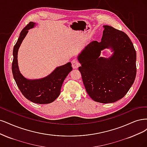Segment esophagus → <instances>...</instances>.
I'll return each instance as SVG.
<instances>
[{"mask_svg": "<svg viewBox=\"0 0 147 147\" xmlns=\"http://www.w3.org/2000/svg\"><path fill=\"white\" fill-rule=\"evenodd\" d=\"M71 64H72V67L73 68L76 69L78 68L79 66H80V63L78 62V61L76 59H73L71 61Z\"/></svg>", "mask_w": 147, "mask_h": 147, "instance_id": "obj_1", "label": "esophagus"}]
</instances>
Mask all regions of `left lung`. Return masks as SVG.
Masks as SVG:
<instances>
[{
  "mask_svg": "<svg viewBox=\"0 0 147 147\" xmlns=\"http://www.w3.org/2000/svg\"><path fill=\"white\" fill-rule=\"evenodd\" d=\"M103 27L101 42H91L79 55V70L93 100L111 103L123 98L134 82L136 52L125 32L109 26ZM107 48L112 49L113 55L109 58L99 57Z\"/></svg>",
  "mask_w": 147,
  "mask_h": 147,
  "instance_id": "obj_1",
  "label": "left lung"
}]
</instances>
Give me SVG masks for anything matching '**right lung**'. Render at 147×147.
Segmentation results:
<instances>
[{
    "label": "right lung",
    "instance_id": "add662e5",
    "mask_svg": "<svg viewBox=\"0 0 147 147\" xmlns=\"http://www.w3.org/2000/svg\"><path fill=\"white\" fill-rule=\"evenodd\" d=\"M35 25L34 22H30L20 33L13 48L12 73L18 87L25 98L33 102L45 105L54 101L58 98L64 80L73 68L71 63L68 62L57 67L53 73L44 78L31 80L23 76L18 67V52L29 30Z\"/></svg>",
    "mask_w": 147,
    "mask_h": 147
}]
</instances>
